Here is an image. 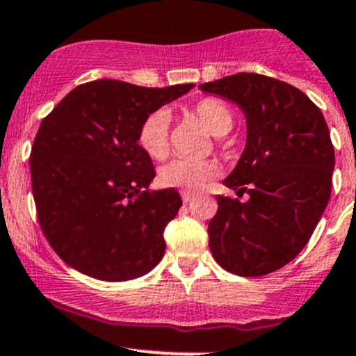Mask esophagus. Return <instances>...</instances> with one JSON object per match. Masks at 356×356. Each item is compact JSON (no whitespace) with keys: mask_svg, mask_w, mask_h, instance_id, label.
Segmentation results:
<instances>
[{"mask_svg":"<svg viewBox=\"0 0 356 356\" xmlns=\"http://www.w3.org/2000/svg\"><path fill=\"white\" fill-rule=\"evenodd\" d=\"M181 196H182V201H184L186 204H189V202L194 201V196H193V194H189V193H182Z\"/></svg>","mask_w":356,"mask_h":356,"instance_id":"1","label":"esophagus"}]
</instances>
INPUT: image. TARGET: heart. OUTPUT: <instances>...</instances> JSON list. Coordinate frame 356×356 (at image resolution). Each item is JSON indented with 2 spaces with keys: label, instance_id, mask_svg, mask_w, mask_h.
I'll return each instance as SVG.
<instances>
[{
  "label": "heart",
  "instance_id": "obj_1",
  "mask_svg": "<svg viewBox=\"0 0 356 356\" xmlns=\"http://www.w3.org/2000/svg\"><path fill=\"white\" fill-rule=\"evenodd\" d=\"M191 111L214 136L228 134L235 121L232 108L218 97L197 101ZM138 143L152 159L165 157L169 152V116L165 111H154L142 120L138 127ZM216 174L218 167L209 160L174 159L160 169L159 179L165 187L194 193L202 189Z\"/></svg>",
  "mask_w": 356,
  "mask_h": 356
}]
</instances>
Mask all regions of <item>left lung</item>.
I'll list each match as a JSON object with an SVG mask.
<instances>
[{"label":"left lung","mask_w":356,"mask_h":356,"mask_svg":"<svg viewBox=\"0 0 356 356\" xmlns=\"http://www.w3.org/2000/svg\"><path fill=\"white\" fill-rule=\"evenodd\" d=\"M199 88L236 103L247 118V145L222 184L250 199L216 197L211 253L235 275L279 270L306 247L331 196L334 148L321 109L300 89L261 74Z\"/></svg>","instance_id":"1"}]
</instances>
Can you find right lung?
Wrapping results in <instances>:
<instances>
[{
	"label": "right lung",
	"instance_id": "add662e5",
	"mask_svg": "<svg viewBox=\"0 0 356 356\" xmlns=\"http://www.w3.org/2000/svg\"><path fill=\"white\" fill-rule=\"evenodd\" d=\"M193 88L97 79L74 88L42 120L30 154L32 193L47 241L70 267L123 282L162 260L163 229L182 199L172 187L148 191L155 169L138 127Z\"/></svg>",
	"mask_w": 356,
	"mask_h": 356
}]
</instances>
